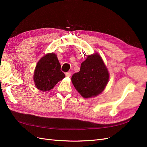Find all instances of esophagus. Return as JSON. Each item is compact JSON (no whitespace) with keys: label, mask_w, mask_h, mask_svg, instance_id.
<instances>
[{"label":"esophagus","mask_w":147,"mask_h":147,"mask_svg":"<svg viewBox=\"0 0 147 147\" xmlns=\"http://www.w3.org/2000/svg\"><path fill=\"white\" fill-rule=\"evenodd\" d=\"M71 75H72V73H71V72H67L65 74L66 77H70L71 76Z\"/></svg>","instance_id":"34e87169"}]
</instances>
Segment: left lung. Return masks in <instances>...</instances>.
Segmentation results:
<instances>
[{"label":"left lung","mask_w":147,"mask_h":147,"mask_svg":"<svg viewBox=\"0 0 147 147\" xmlns=\"http://www.w3.org/2000/svg\"><path fill=\"white\" fill-rule=\"evenodd\" d=\"M107 68L98 53L89 55L81 64L80 70L72 77V82L84 98L100 94L108 83Z\"/></svg>","instance_id":"1"}]
</instances>
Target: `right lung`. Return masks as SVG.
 <instances>
[{"instance_id":"obj_1","label":"right lung","mask_w":147,"mask_h":147,"mask_svg":"<svg viewBox=\"0 0 147 147\" xmlns=\"http://www.w3.org/2000/svg\"><path fill=\"white\" fill-rule=\"evenodd\" d=\"M65 77L61 70V64L55 53H48L42 57L34 70V81L39 90L48 91Z\"/></svg>"}]
</instances>
